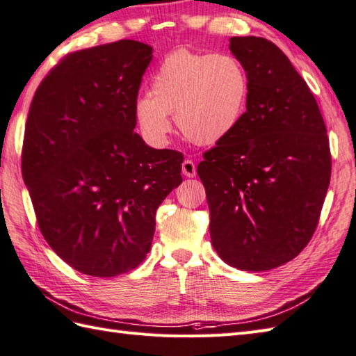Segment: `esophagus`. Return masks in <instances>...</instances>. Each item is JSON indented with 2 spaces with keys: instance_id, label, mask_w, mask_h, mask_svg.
I'll return each mask as SVG.
<instances>
[{
  "instance_id": "1",
  "label": "esophagus",
  "mask_w": 356,
  "mask_h": 356,
  "mask_svg": "<svg viewBox=\"0 0 356 356\" xmlns=\"http://www.w3.org/2000/svg\"><path fill=\"white\" fill-rule=\"evenodd\" d=\"M182 172L184 176L186 177H195V174H197V168H195V163L193 161H186L182 163Z\"/></svg>"
}]
</instances>
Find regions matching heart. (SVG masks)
<instances>
[{
	"mask_svg": "<svg viewBox=\"0 0 356 356\" xmlns=\"http://www.w3.org/2000/svg\"><path fill=\"white\" fill-rule=\"evenodd\" d=\"M149 95L133 102L140 134L154 147H165L172 130L170 115L188 139L214 145L236 130L249 97V78L236 56L186 49L166 55L149 81Z\"/></svg>",
	"mask_w": 356,
	"mask_h": 356,
	"instance_id": "heart-1",
	"label": "heart"
}]
</instances>
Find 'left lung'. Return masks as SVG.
<instances>
[{"mask_svg":"<svg viewBox=\"0 0 356 356\" xmlns=\"http://www.w3.org/2000/svg\"><path fill=\"white\" fill-rule=\"evenodd\" d=\"M229 50L249 78L246 111L207 151V190L218 257L241 270H269L312 238L330 182L326 125L314 95L274 42L234 36Z\"/></svg>","mask_w":356,"mask_h":356,"instance_id":"1","label":"left lung"}]
</instances>
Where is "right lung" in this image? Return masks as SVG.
<instances>
[{
	"label": "right lung",
	"instance_id": "right-lung-1",
	"mask_svg": "<svg viewBox=\"0 0 356 356\" xmlns=\"http://www.w3.org/2000/svg\"><path fill=\"white\" fill-rule=\"evenodd\" d=\"M151 59L153 47L131 40L74 51L30 104L22 179L45 241L86 275L140 264L159 205L182 184L184 156L134 133L133 102Z\"/></svg>",
	"mask_w": 356,
	"mask_h": 356
}]
</instances>
